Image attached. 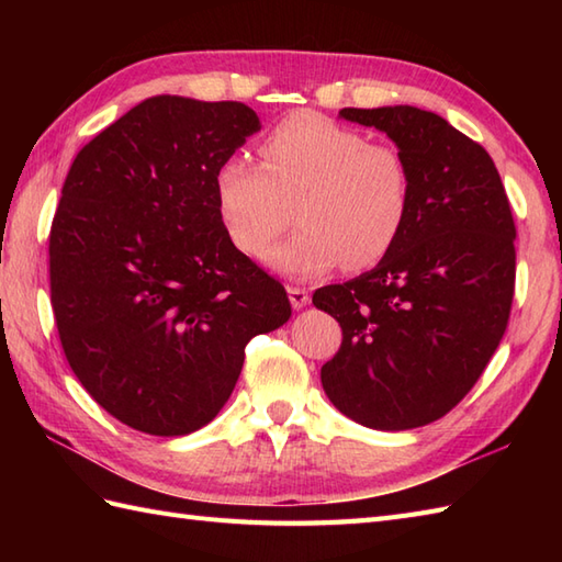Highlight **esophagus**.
Masks as SVG:
<instances>
[{"label": "esophagus", "instance_id": "obj_1", "mask_svg": "<svg viewBox=\"0 0 562 562\" xmlns=\"http://www.w3.org/2000/svg\"><path fill=\"white\" fill-rule=\"evenodd\" d=\"M288 294H290V302L294 308H304L308 304V300H312V294H308V290H304V288H288Z\"/></svg>", "mask_w": 562, "mask_h": 562}]
</instances>
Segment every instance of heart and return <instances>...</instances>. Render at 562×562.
<instances>
[{
	"label": "heart",
	"instance_id": "1",
	"mask_svg": "<svg viewBox=\"0 0 562 562\" xmlns=\"http://www.w3.org/2000/svg\"><path fill=\"white\" fill-rule=\"evenodd\" d=\"M260 166L226 159L214 173V205L226 238L258 258L290 224L300 232L268 254V266L314 278L342 262L362 272L379 266L405 232L413 205L403 154L369 142L360 130L300 111L260 142Z\"/></svg>",
	"mask_w": 562,
	"mask_h": 562
}]
</instances>
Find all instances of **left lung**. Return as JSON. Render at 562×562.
I'll use <instances>...</instances> for the list:
<instances>
[{
  "label": "left lung",
  "instance_id": "left-lung-1",
  "mask_svg": "<svg viewBox=\"0 0 562 562\" xmlns=\"http://www.w3.org/2000/svg\"><path fill=\"white\" fill-rule=\"evenodd\" d=\"M340 115L396 142L413 205L401 241L374 270L314 292V306L342 328L321 384L364 427H423L461 403L505 336L515 220L491 154L445 117L413 105Z\"/></svg>",
  "mask_w": 562,
  "mask_h": 562
}]
</instances>
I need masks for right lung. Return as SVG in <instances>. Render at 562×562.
I'll list each match as a JSON object with an SVG mask.
<instances>
[{
    "instance_id": "obj_1",
    "label": "right lung",
    "mask_w": 562,
    "mask_h": 562,
    "mask_svg": "<svg viewBox=\"0 0 562 562\" xmlns=\"http://www.w3.org/2000/svg\"><path fill=\"white\" fill-rule=\"evenodd\" d=\"M258 130L246 103L151 97L69 166L50 226L59 342L91 398L139 432L207 425L248 340L292 316L214 205L220 164Z\"/></svg>"
}]
</instances>
